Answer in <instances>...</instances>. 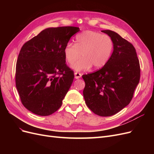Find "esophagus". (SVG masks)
<instances>
[{
  "label": "esophagus",
  "mask_w": 154,
  "mask_h": 154,
  "mask_svg": "<svg viewBox=\"0 0 154 154\" xmlns=\"http://www.w3.org/2000/svg\"><path fill=\"white\" fill-rule=\"evenodd\" d=\"M81 76H82V74L79 73V72H75V73H74V78H75V79L80 78Z\"/></svg>",
  "instance_id": "34e87169"
}]
</instances>
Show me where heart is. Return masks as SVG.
Segmentation results:
<instances>
[{"label": "heart", "instance_id": "1", "mask_svg": "<svg viewBox=\"0 0 154 154\" xmlns=\"http://www.w3.org/2000/svg\"><path fill=\"white\" fill-rule=\"evenodd\" d=\"M114 49V42L110 36L93 31H85L78 34L74 45L68 43L63 53L66 61L72 64L76 71H87L92 67L95 69L103 67L108 62Z\"/></svg>", "mask_w": 154, "mask_h": 154}]
</instances>
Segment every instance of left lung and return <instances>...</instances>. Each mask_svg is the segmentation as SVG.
Here are the masks:
<instances>
[{
  "mask_svg": "<svg viewBox=\"0 0 154 154\" xmlns=\"http://www.w3.org/2000/svg\"><path fill=\"white\" fill-rule=\"evenodd\" d=\"M114 42L113 52L98 71L84 74L83 91L87 106L100 116L118 113L132 100L140 79V66L136 49L117 32L103 30Z\"/></svg>",
  "mask_w": 154,
  "mask_h": 154,
  "instance_id": "8db88e82",
  "label": "left lung"
}]
</instances>
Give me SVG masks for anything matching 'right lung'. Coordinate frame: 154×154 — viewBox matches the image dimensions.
Instances as JSON below:
<instances>
[{"label": "right lung", "mask_w": 154, "mask_h": 154, "mask_svg": "<svg viewBox=\"0 0 154 154\" xmlns=\"http://www.w3.org/2000/svg\"><path fill=\"white\" fill-rule=\"evenodd\" d=\"M79 31L72 26L49 27L22 47L16 65V87L23 105L33 114L49 116L61 106L74 77L66 63L63 49Z\"/></svg>", "instance_id": "obj_1"}]
</instances>
